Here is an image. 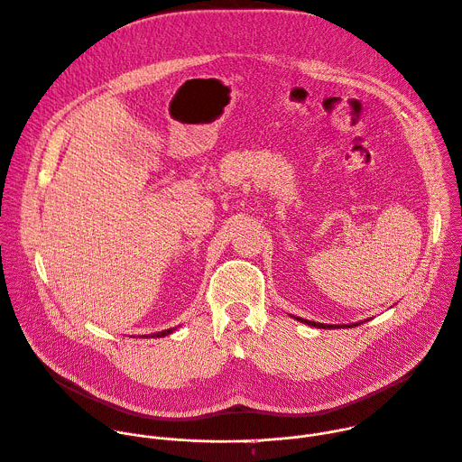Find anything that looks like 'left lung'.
<instances>
[{
    "mask_svg": "<svg viewBox=\"0 0 462 462\" xmlns=\"http://www.w3.org/2000/svg\"><path fill=\"white\" fill-rule=\"evenodd\" d=\"M300 321L307 323V325H312V327H321V328H331L333 325H325V323H316V321H309V319H303V318H298Z\"/></svg>",
    "mask_w": 462,
    "mask_h": 462,
    "instance_id": "obj_1",
    "label": "left lung"
}]
</instances>
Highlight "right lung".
<instances>
[{
  "instance_id": "obj_1",
  "label": "right lung",
  "mask_w": 462,
  "mask_h": 462,
  "mask_svg": "<svg viewBox=\"0 0 462 462\" xmlns=\"http://www.w3.org/2000/svg\"><path fill=\"white\" fill-rule=\"evenodd\" d=\"M177 327H171V328H166V331H161V333H155V335H150L152 338H161V337H168V335H171L173 331H175Z\"/></svg>"
}]
</instances>
